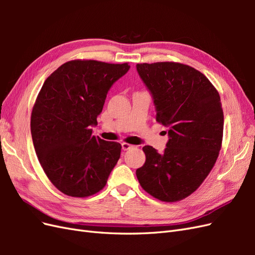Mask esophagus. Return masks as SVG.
<instances>
[{"label":"esophagus","mask_w":255,"mask_h":255,"mask_svg":"<svg viewBox=\"0 0 255 255\" xmlns=\"http://www.w3.org/2000/svg\"><path fill=\"white\" fill-rule=\"evenodd\" d=\"M121 146H122V150L123 151H128V150H130V149L134 148V145L129 144V143H127V142H122Z\"/></svg>","instance_id":"34e87169"}]
</instances>
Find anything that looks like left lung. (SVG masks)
<instances>
[{"mask_svg": "<svg viewBox=\"0 0 255 255\" xmlns=\"http://www.w3.org/2000/svg\"><path fill=\"white\" fill-rule=\"evenodd\" d=\"M136 69L169 137L163 153L143 146L145 163L136 170L137 179L160 201H179L202 184L217 160L223 134L220 97L204 74L187 65L165 61Z\"/></svg>", "mask_w": 255, "mask_h": 255, "instance_id": "obj_1", "label": "left lung"}]
</instances>
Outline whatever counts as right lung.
I'll use <instances>...</instances> for the list:
<instances>
[{
  "label": "right lung",
  "instance_id": "add662e5",
  "mask_svg": "<svg viewBox=\"0 0 255 255\" xmlns=\"http://www.w3.org/2000/svg\"><path fill=\"white\" fill-rule=\"evenodd\" d=\"M129 69L126 64L71 60L44 81L30 117L35 151L49 180L63 194H97L120 158L121 144L92 135L107 96Z\"/></svg>",
  "mask_w": 255,
  "mask_h": 255
}]
</instances>
